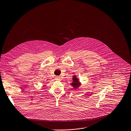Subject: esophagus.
<instances>
[{"instance_id":"esophagus-1","label":"esophagus","mask_w":131,"mask_h":131,"mask_svg":"<svg viewBox=\"0 0 131 131\" xmlns=\"http://www.w3.org/2000/svg\"><path fill=\"white\" fill-rule=\"evenodd\" d=\"M55 80H56V81H60V80H61V78H60V77L57 76V77H56V78H55Z\"/></svg>"}]
</instances>
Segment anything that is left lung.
I'll use <instances>...</instances> for the list:
<instances>
[{"instance_id": "1", "label": "left lung", "mask_w": 131, "mask_h": 131, "mask_svg": "<svg viewBox=\"0 0 131 131\" xmlns=\"http://www.w3.org/2000/svg\"><path fill=\"white\" fill-rule=\"evenodd\" d=\"M72 77V82L71 83L70 85H72L74 90H77L81 85V83L76 75H73Z\"/></svg>"}]
</instances>
